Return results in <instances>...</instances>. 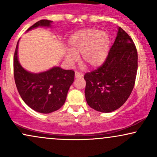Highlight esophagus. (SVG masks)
<instances>
[{
  "label": "esophagus",
  "mask_w": 157,
  "mask_h": 157,
  "mask_svg": "<svg viewBox=\"0 0 157 157\" xmlns=\"http://www.w3.org/2000/svg\"><path fill=\"white\" fill-rule=\"evenodd\" d=\"M83 76V74L79 72V71H75V77L76 78H79V77H82Z\"/></svg>",
  "instance_id": "34e87169"
}]
</instances>
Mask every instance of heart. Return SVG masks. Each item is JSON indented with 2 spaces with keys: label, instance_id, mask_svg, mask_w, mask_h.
<instances>
[{
  "label": "heart",
  "instance_id": "heart-1",
  "mask_svg": "<svg viewBox=\"0 0 157 157\" xmlns=\"http://www.w3.org/2000/svg\"><path fill=\"white\" fill-rule=\"evenodd\" d=\"M69 52L66 59L70 63L77 60L81 55V61L91 67H97L104 63L109 54L110 37L105 31L97 29H87L73 34L68 40Z\"/></svg>",
  "mask_w": 157,
  "mask_h": 157
}]
</instances>
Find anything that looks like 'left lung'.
<instances>
[{
	"instance_id": "1",
	"label": "left lung",
	"mask_w": 157,
	"mask_h": 157,
	"mask_svg": "<svg viewBox=\"0 0 157 157\" xmlns=\"http://www.w3.org/2000/svg\"><path fill=\"white\" fill-rule=\"evenodd\" d=\"M137 67L138 55L134 41L119 27L114 43L102 66L84 75L88 105L104 113L121 107L134 89Z\"/></svg>"
}]
</instances>
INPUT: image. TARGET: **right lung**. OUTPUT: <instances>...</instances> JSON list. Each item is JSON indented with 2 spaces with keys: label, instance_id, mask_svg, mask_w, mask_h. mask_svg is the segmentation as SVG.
Returning a JSON list of instances; mask_svg holds the SVG:
<instances>
[{
  "label": "right lung",
  "instance_id": "obj_1",
  "mask_svg": "<svg viewBox=\"0 0 157 157\" xmlns=\"http://www.w3.org/2000/svg\"><path fill=\"white\" fill-rule=\"evenodd\" d=\"M52 21L40 20L27 29L51 26ZM17 47L14 55V77L17 91L29 107L37 112L49 113L60 109L75 79L73 70L54 67L48 71L34 74L25 70L17 59Z\"/></svg>",
  "mask_w": 157,
  "mask_h": 157
}]
</instances>
